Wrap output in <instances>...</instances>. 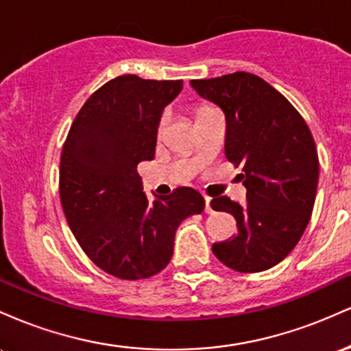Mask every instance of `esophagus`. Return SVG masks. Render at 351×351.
Wrapping results in <instances>:
<instances>
[{
  "mask_svg": "<svg viewBox=\"0 0 351 351\" xmlns=\"http://www.w3.org/2000/svg\"><path fill=\"white\" fill-rule=\"evenodd\" d=\"M204 204H206V206H204V211H206L208 215H211L213 208H211V198H209V196H204Z\"/></svg>",
  "mask_w": 351,
  "mask_h": 351,
  "instance_id": "obj_1",
  "label": "esophagus"
}]
</instances>
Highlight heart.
Here are the masks:
<instances>
[{
	"instance_id": "heart-1",
	"label": "heart",
	"mask_w": 351,
	"mask_h": 351,
	"mask_svg": "<svg viewBox=\"0 0 351 351\" xmlns=\"http://www.w3.org/2000/svg\"><path fill=\"white\" fill-rule=\"evenodd\" d=\"M208 108H211V107H209V106H201V107H198V110H196V115L201 114V112L208 110ZM167 122H168V115L163 114L162 117H160L158 123H156V136H160V135L163 134V128H165V125H167Z\"/></svg>"
}]
</instances>
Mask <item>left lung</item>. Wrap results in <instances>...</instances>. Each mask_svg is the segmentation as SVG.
Listing matches in <instances>:
<instances>
[{
    "instance_id": "1",
    "label": "left lung",
    "mask_w": 351,
    "mask_h": 351,
    "mask_svg": "<svg viewBox=\"0 0 351 351\" xmlns=\"http://www.w3.org/2000/svg\"><path fill=\"white\" fill-rule=\"evenodd\" d=\"M201 97L226 115V158L243 167L247 204L213 198L215 211L234 216L237 234L213 244L237 272H263L291 254L315 203L318 155L312 132L279 90L251 72L191 80Z\"/></svg>"
}]
</instances>
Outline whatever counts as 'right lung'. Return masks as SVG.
<instances>
[{"label": "right lung", "mask_w": 351, "mask_h": 351, "mask_svg": "<svg viewBox=\"0 0 351 351\" xmlns=\"http://www.w3.org/2000/svg\"><path fill=\"white\" fill-rule=\"evenodd\" d=\"M181 88L183 80L119 75L86 100L64 142V215L88 259L119 279L162 272L181 221L204 209L203 196L189 186L152 203L136 171V165L155 156L156 123Z\"/></svg>", "instance_id": "add662e5"}]
</instances>
